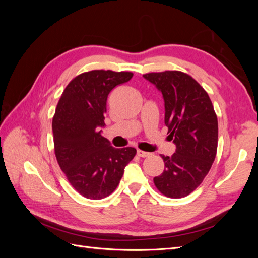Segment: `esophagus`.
<instances>
[{
    "label": "esophagus",
    "instance_id": "esophagus-1",
    "mask_svg": "<svg viewBox=\"0 0 258 258\" xmlns=\"http://www.w3.org/2000/svg\"><path fill=\"white\" fill-rule=\"evenodd\" d=\"M136 154H138V156H140V157H147V156L151 155L150 153L144 152V151H141V150H138V152H136Z\"/></svg>",
    "mask_w": 258,
    "mask_h": 258
}]
</instances>
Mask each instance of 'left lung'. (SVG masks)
I'll list each match as a JSON object with an SVG mask.
<instances>
[{
  "label": "left lung",
  "mask_w": 258,
  "mask_h": 258,
  "mask_svg": "<svg viewBox=\"0 0 258 258\" xmlns=\"http://www.w3.org/2000/svg\"><path fill=\"white\" fill-rule=\"evenodd\" d=\"M143 78L162 93L165 125L176 151L162 156L165 168L154 177L157 189L171 199H182L199 187L215 160L217 116L206 91L179 71L147 73Z\"/></svg>",
  "instance_id": "1"
}]
</instances>
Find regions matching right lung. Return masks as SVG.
Wrapping results in <instances>:
<instances>
[{
	"label": "right lung",
	"instance_id": "1",
	"mask_svg": "<svg viewBox=\"0 0 258 258\" xmlns=\"http://www.w3.org/2000/svg\"><path fill=\"white\" fill-rule=\"evenodd\" d=\"M132 76L109 70L82 73L65 87L57 103L52 122L56 160L70 184L86 199L112 194L136 154L133 147L115 149L101 134L109 92Z\"/></svg>",
	"mask_w": 258,
	"mask_h": 258
}]
</instances>
